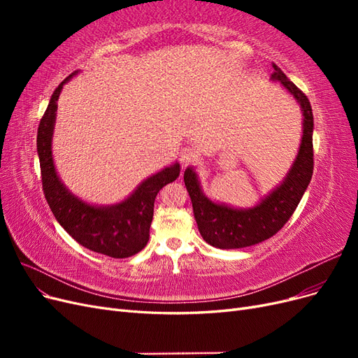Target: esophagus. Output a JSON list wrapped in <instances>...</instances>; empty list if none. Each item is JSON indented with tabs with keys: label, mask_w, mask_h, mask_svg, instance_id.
<instances>
[{
	"label": "esophagus",
	"mask_w": 358,
	"mask_h": 358,
	"mask_svg": "<svg viewBox=\"0 0 358 358\" xmlns=\"http://www.w3.org/2000/svg\"><path fill=\"white\" fill-rule=\"evenodd\" d=\"M179 157H180V164H182V167H187L188 164H191L192 161H196L197 152H196V149H194V148L185 146V148L180 149Z\"/></svg>",
	"instance_id": "obj_1"
}]
</instances>
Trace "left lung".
Instances as JSON below:
<instances>
[{
    "instance_id": "1",
    "label": "left lung",
    "mask_w": 358,
    "mask_h": 358,
    "mask_svg": "<svg viewBox=\"0 0 358 358\" xmlns=\"http://www.w3.org/2000/svg\"><path fill=\"white\" fill-rule=\"evenodd\" d=\"M273 70L270 80L282 85L301 110V140L297 155L282 182H279V185L270 189L251 208H234L206 196L201 189L199 173L192 166L187 167L183 173L199 231L203 239L215 248H246L262 243L276 234L294 213L312 179L313 115L310 103L275 64Z\"/></svg>"
}]
</instances>
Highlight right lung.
<instances>
[{
    "instance_id": "obj_1",
    "label": "right lung",
    "mask_w": 358,
    "mask_h": 358,
    "mask_svg": "<svg viewBox=\"0 0 358 358\" xmlns=\"http://www.w3.org/2000/svg\"><path fill=\"white\" fill-rule=\"evenodd\" d=\"M78 73L70 74L53 91L38 125L37 155L40 159L43 191L53 216L76 242L107 257L128 258L146 246L157 194L162 187L179 178L180 166L176 161L161 169L140 182L128 197L113 204L88 203L73 194L64 185L57 171L52 140L59 94L64 85L69 83Z\"/></svg>"
}]
</instances>
